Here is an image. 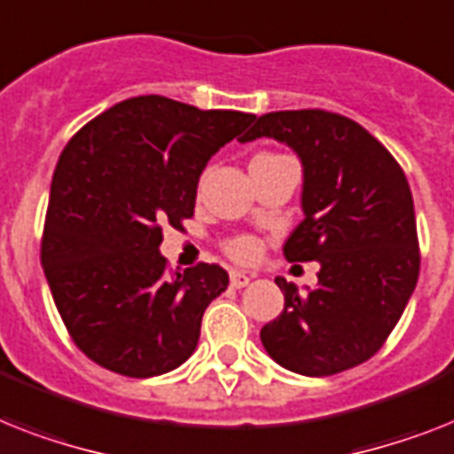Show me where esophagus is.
I'll list each match as a JSON object with an SVG mask.
<instances>
[{
    "label": "esophagus",
    "mask_w": 454,
    "mask_h": 454,
    "mask_svg": "<svg viewBox=\"0 0 454 454\" xmlns=\"http://www.w3.org/2000/svg\"><path fill=\"white\" fill-rule=\"evenodd\" d=\"M249 279H252V275H247V272L242 270L231 272V286H233V289H242V286H247L249 285Z\"/></svg>",
    "instance_id": "34e87169"
}]
</instances>
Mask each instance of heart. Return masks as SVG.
Returning <instances> with one entry per match:
<instances>
[{"mask_svg": "<svg viewBox=\"0 0 454 454\" xmlns=\"http://www.w3.org/2000/svg\"><path fill=\"white\" fill-rule=\"evenodd\" d=\"M223 249H226V254L231 256V259L235 261H252L259 256V242L254 238H249V235H238V238H231L223 245Z\"/></svg>", "mask_w": 454, "mask_h": 454, "instance_id": "obj_1", "label": "heart"}]
</instances>
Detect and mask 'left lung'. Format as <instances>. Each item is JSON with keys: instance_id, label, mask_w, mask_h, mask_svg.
Returning <instances> with one entry per match:
<instances>
[{"instance_id": "left-lung-1", "label": "left lung", "mask_w": 454, "mask_h": 454, "mask_svg": "<svg viewBox=\"0 0 454 454\" xmlns=\"http://www.w3.org/2000/svg\"><path fill=\"white\" fill-rule=\"evenodd\" d=\"M256 137L285 142L301 158L305 219L285 242V256L322 265L308 294L275 279L285 310L261 329V342L294 373H342L385 345L418 285L411 186L392 153L340 114H265L239 142Z\"/></svg>"}]
</instances>
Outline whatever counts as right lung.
Instances as JSON below:
<instances>
[{"label": "right lung", "instance_id": "obj_1", "mask_svg": "<svg viewBox=\"0 0 454 454\" xmlns=\"http://www.w3.org/2000/svg\"><path fill=\"white\" fill-rule=\"evenodd\" d=\"M254 114L123 99L81 128L55 165L42 265L76 348L106 371L151 378L182 366L202 315L228 286L216 263L168 272L163 226L193 216L195 189L216 151Z\"/></svg>", "mask_w": 454, "mask_h": 454}]
</instances>
